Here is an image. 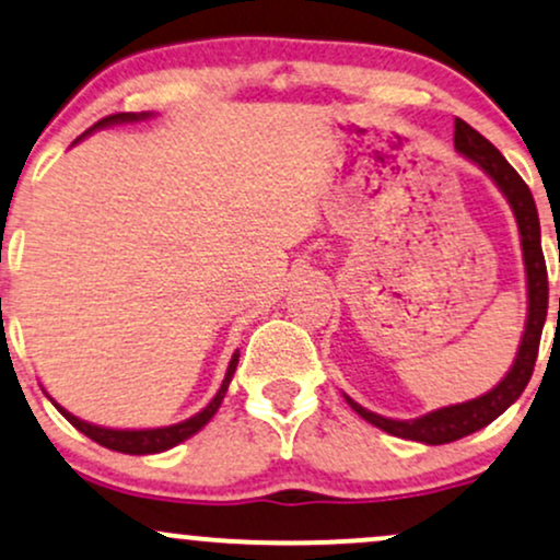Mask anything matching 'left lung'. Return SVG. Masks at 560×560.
I'll return each instance as SVG.
<instances>
[{
  "instance_id": "1",
  "label": "left lung",
  "mask_w": 560,
  "mask_h": 560,
  "mask_svg": "<svg viewBox=\"0 0 560 560\" xmlns=\"http://www.w3.org/2000/svg\"><path fill=\"white\" fill-rule=\"evenodd\" d=\"M455 148L460 150L466 159L479 163L483 172L498 182L502 196L508 198L513 213H516L521 248H524L526 264V288H529V314H526V330L524 338H521L516 362L508 370L505 378L479 399L442 407V410H433L429 416L416 420H392L364 410V407L357 405L354 399L347 397L351 410L368 420V423L378 425L381 431L392 433V436L410 439V442L423 444L457 442V439L468 436V433L492 423L494 418H500L502 412L521 397V392H524L534 373L539 338H542V325L545 317H548V267H545L542 241H539L537 206H534L529 187H526V182L518 177L516 168L502 159L500 150L494 148L487 137H481L474 127H468L463 118H455Z\"/></svg>"
}]
</instances>
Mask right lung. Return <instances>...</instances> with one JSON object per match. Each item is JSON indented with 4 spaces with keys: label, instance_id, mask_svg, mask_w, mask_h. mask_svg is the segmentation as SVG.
<instances>
[{
    "label": "right lung",
    "instance_id": "right-lung-1",
    "mask_svg": "<svg viewBox=\"0 0 560 560\" xmlns=\"http://www.w3.org/2000/svg\"><path fill=\"white\" fill-rule=\"evenodd\" d=\"M137 118H144V113H113V116H105L100 118L97 124H94L92 129H100V127H110V124H121V121H137ZM92 129H86L84 135H90ZM81 135V137H84ZM79 137V140H81ZM77 140V142H79ZM237 351L232 354L230 360V368H228V375H224L222 381V388L217 392V397H213L209 405L203 407V410L198 412V416L182 420V423H174V425H166V429H142V431H118V429H100V425H92V423H84V420H79L77 416H71L68 410H62L60 405H52L58 407V410L62 412V418L68 420V423L73 425V429H79L84 436H90L92 442L103 444V447L108 450H116V452H127V455H153V452H163V450H172L177 447L179 442H185V439H190L192 433L203 429L206 423L213 418V412L219 410V405H222L224 394H228V386L232 381V373H235L237 368Z\"/></svg>",
    "mask_w": 560,
    "mask_h": 560
}]
</instances>
